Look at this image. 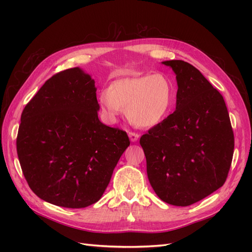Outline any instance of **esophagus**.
<instances>
[{"label": "esophagus", "instance_id": "esophagus-1", "mask_svg": "<svg viewBox=\"0 0 252 252\" xmlns=\"http://www.w3.org/2000/svg\"><path fill=\"white\" fill-rule=\"evenodd\" d=\"M128 136H129V139H130V141H131L132 143H134V142H136V141L139 140V134H138V133L128 132Z\"/></svg>", "mask_w": 252, "mask_h": 252}]
</instances>
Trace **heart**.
Returning a JSON list of instances; mask_svg holds the SVG:
<instances>
[{
  "mask_svg": "<svg viewBox=\"0 0 252 252\" xmlns=\"http://www.w3.org/2000/svg\"><path fill=\"white\" fill-rule=\"evenodd\" d=\"M172 100V84L162 73L120 79L98 94L100 107L110 122L126 108L128 120L141 128L158 124L168 113Z\"/></svg>",
  "mask_w": 252,
  "mask_h": 252,
  "instance_id": "1",
  "label": "heart"
}]
</instances>
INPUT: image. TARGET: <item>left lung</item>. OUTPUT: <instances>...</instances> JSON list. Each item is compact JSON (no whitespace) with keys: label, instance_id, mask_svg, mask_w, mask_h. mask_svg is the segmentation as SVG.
I'll list each match as a JSON object with an SVG mask.
<instances>
[{"label":"left lung","instance_id":"obj_1","mask_svg":"<svg viewBox=\"0 0 252 252\" xmlns=\"http://www.w3.org/2000/svg\"><path fill=\"white\" fill-rule=\"evenodd\" d=\"M175 73L177 105L140 144L157 195L174 206L192 205L224 185L234 138L224 98L194 66L164 61Z\"/></svg>","mask_w":252,"mask_h":252}]
</instances>
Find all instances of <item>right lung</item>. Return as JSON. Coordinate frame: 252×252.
Segmentation results:
<instances>
[{
	"label": "right lung",
	"mask_w": 252,
	"mask_h": 252,
	"mask_svg": "<svg viewBox=\"0 0 252 252\" xmlns=\"http://www.w3.org/2000/svg\"><path fill=\"white\" fill-rule=\"evenodd\" d=\"M94 83L80 67L61 71L21 116L22 171L40 199L61 207L84 208L100 200L130 144L125 131L98 120Z\"/></svg>",
	"instance_id": "obj_1"
}]
</instances>
